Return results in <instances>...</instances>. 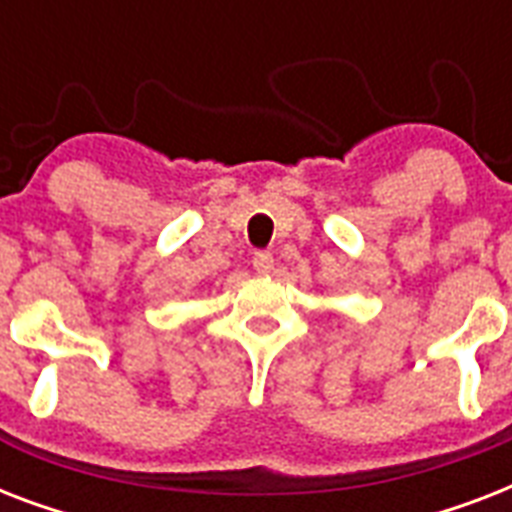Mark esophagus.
Segmentation results:
<instances>
[{"instance_id":"obj_1","label":"esophagus","mask_w":512,"mask_h":512,"mask_svg":"<svg viewBox=\"0 0 512 512\" xmlns=\"http://www.w3.org/2000/svg\"><path fill=\"white\" fill-rule=\"evenodd\" d=\"M252 268H255L257 273H271L273 271V255L271 252H255V257H252Z\"/></svg>"}]
</instances>
